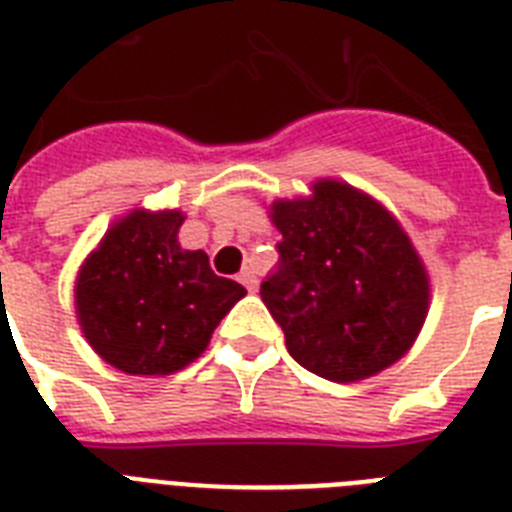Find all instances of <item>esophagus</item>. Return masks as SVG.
I'll return each instance as SVG.
<instances>
[{
    "instance_id": "esophagus-1",
    "label": "esophagus",
    "mask_w": 512,
    "mask_h": 512,
    "mask_svg": "<svg viewBox=\"0 0 512 512\" xmlns=\"http://www.w3.org/2000/svg\"><path fill=\"white\" fill-rule=\"evenodd\" d=\"M239 281H241V284H244V287H247V289H255V287H257L255 271H249V268H244V271L239 273Z\"/></svg>"
}]
</instances>
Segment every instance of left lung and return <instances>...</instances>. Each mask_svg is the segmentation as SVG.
<instances>
[{"instance_id":"1","label":"left lung","mask_w":512,"mask_h":512,"mask_svg":"<svg viewBox=\"0 0 512 512\" xmlns=\"http://www.w3.org/2000/svg\"><path fill=\"white\" fill-rule=\"evenodd\" d=\"M279 268L260 297L284 332L289 356L332 382L366 380L412 348L430 281L396 217L340 180L305 199L273 201Z\"/></svg>"}]
</instances>
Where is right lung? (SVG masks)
<instances>
[{
	"label": "right lung",
	"mask_w": 512,
	"mask_h": 512,
	"mask_svg": "<svg viewBox=\"0 0 512 512\" xmlns=\"http://www.w3.org/2000/svg\"><path fill=\"white\" fill-rule=\"evenodd\" d=\"M183 212L135 209L116 220L76 279V319L103 361L127 374H172L204 353L247 289L177 244Z\"/></svg>",
	"instance_id": "right-lung-1"
}]
</instances>
